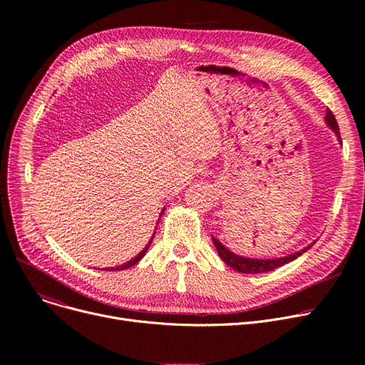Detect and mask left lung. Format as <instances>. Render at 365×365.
Masks as SVG:
<instances>
[{
  "mask_svg": "<svg viewBox=\"0 0 365 365\" xmlns=\"http://www.w3.org/2000/svg\"><path fill=\"white\" fill-rule=\"evenodd\" d=\"M325 123L329 124V127L336 133V136L340 140V131H339V125H337V121L334 118V115L330 109H327V113H325ZM212 240L215 242V247L216 250L219 253V256L222 257V260L227 264L234 267L235 271L241 272V274H260V272H269V271H274L277 269V267L285 264V263H290L293 262L294 259H297L299 256H302L306 250H309V248L315 244L312 242L311 245L302 248L300 252H296L293 255H289L285 257H278V259H252V257H242L240 255H235L232 253L231 250H227V248L217 240L212 235Z\"/></svg>",
  "mask_w": 365,
  "mask_h": 365,
  "instance_id": "obj_1",
  "label": "left lung"
}]
</instances>
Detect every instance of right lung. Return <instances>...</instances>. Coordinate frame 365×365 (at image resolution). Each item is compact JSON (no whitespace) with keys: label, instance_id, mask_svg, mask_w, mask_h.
<instances>
[{"label":"right lung","instance_id":"obj_1","mask_svg":"<svg viewBox=\"0 0 365 365\" xmlns=\"http://www.w3.org/2000/svg\"><path fill=\"white\" fill-rule=\"evenodd\" d=\"M163 212H164V208H163ZM163 212H161V216H163ZM152 240H153V237L150 238V241L148 242V245H146V247L143 248V250H142V252H140V253H139V255H138L136 257H133L131 260H128V262L123 263L121 266H117V267H110V269H109V271H113V269H115V271H123V269H127V267H131L133 264H136L138 262H140V259H142V257H143V256L146 255V252H148V248H149V245H150ZM106 271H108V269H106Z\"/></svg>","mask_w":365,"mask_h":365}]
</instances>
